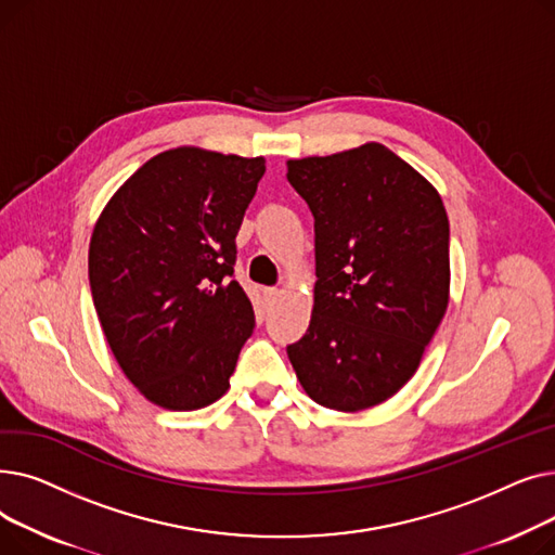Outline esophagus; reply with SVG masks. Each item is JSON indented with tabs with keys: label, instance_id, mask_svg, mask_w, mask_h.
Returning a JSON list of instances; mask_svg holds the SVG:
<instances>
[{
	"label": "esophagus",
	"instance_id": "34e87169",
	"mask_svg": "<svg viewBox=\"0 0 555 555\" xmlns=\"http://www.w3.org/2000/svg\"><path fill=\"white\" fill-rule=\"evenodd\" d=\"M262 295H266V299H276L281 295L279 287H262Z\"/></svg>",
	"mask_w": 555,
	"mask_h": 555
}]
</instances>
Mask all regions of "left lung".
I'll list each match as a JSON object with an SVG mask.
<instances>
[{"mask_svg":"<svg viewBox=\"0 0 555 555\" xmlns=\"http://www.w3.org/2000/svg\"><path fill=\"white\" fill-rule=\"evenodd\" d=\"M314 216V304L287 346L304 391L362 412L416 373L450 304V222L423 175L383 143L287 159Z\"/></svg>","mask_w":555,"mask_h":555,"instance_id":"left-lung-1","label":"left lung"}]
</instances>
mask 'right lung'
<instances>
[{
  "label": "right lung",
  "mask_w": 555,
  "mask_h": 555,
  "mask_svg": "<svg viewBox=\"0 0 555 555\" xmlns=\"http://www.w3.org/2000/svg\"><path fill=\"white\" fill-rule=\"evenodd\" d=\"M262 172V157L180 145L134 170L94 224L90 287L103 335L137 391L164 410L222 398L254 331L233 262Z\"/></svg>",
  "instance_id": "obj_1"
}]
</instances>
